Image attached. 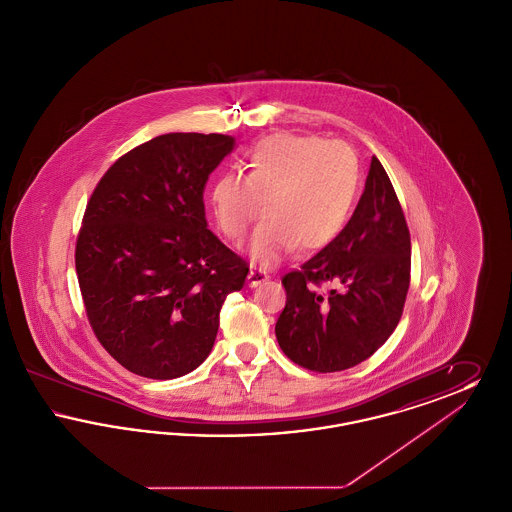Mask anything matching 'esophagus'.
I'll return each mask as SVG.
<instances>
[{"label":"esophagus","mask_w":512,"mask_h":512,"mask_svg":"<svg viewBox=\"0 0 512 512\" xmlns=\"http://www.w3.org/2000/svg\"><path fill=\"white\" fill-rule=\"evenodd\" d=\"M268 274L265 270H261V268L251 267L249 270V274H247V284L251 286V288H257L259 284H263V282H267Z\"/></svg>","instance_id":"esophagus-1"}]
</instances>
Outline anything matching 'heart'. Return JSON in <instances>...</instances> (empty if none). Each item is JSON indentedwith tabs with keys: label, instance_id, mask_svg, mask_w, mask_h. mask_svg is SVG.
Masks as SVG:
<instances>
[{
	"label": "heart",
	"instance_id": "1",
	"mask_svg": "<svg viewBox=\"0 0 512 512\" xmlns=\"http://www.w3.org/2000/svg\"><path fill=\"white\" fill-rule=\"evenodd\" d=\"M361 192V163L353 147L318 136L278 134L259 142L245 161V176L226 172L211 188L220 232L240 242L265 215L251 240L255 261L270 265L301 245L318 251L334 244Z\"/></svg>",
	"mask_w": 512,
	"mask_h": 512
}]
</instances>
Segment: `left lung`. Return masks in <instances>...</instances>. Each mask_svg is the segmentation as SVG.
I'll return each instance as SVG.
<instances>
[{"mask_svg": "<svg viewBox=\"0 0 512 512\" xmlns=\"http://www.w3.org/2000/svg\"><path fill=\"white\" fill-rule=\"evenodd\" d=\"M282 284L286 307L274 332L295 365L338 372L363 363L390 338L411 284V234L376 157L343 234ZM324 285L333 288L324 293Z\"/></svg>", "mask_w": 512, "mask_h": 512, "instance_id": "8db88e82", "label": "left lung"}]
</instances>
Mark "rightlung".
Listing matches in <instances>:
<instances>
[{"label": "right lung", "mask_w": 512, "mask_h": 512, "mask_svg": "<svg viewBox=\"0 0 512 512\" xmlns=\"http://www.w3.org/2000/svg\"><path fill=\"white\" fill-rule=\"evenodd\" d=\"M224 134L172 132L119 157L90 197L74 263L90 326L126 370L180 378L217 338L249 265L207 228L203 190L234 149Z\"/></svg>", "instance_id": "right-lung-1"}]
</instances>
